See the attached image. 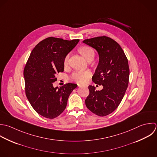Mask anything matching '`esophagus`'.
Instances as JSON below:
<instances>
[{"label":"esophagus","mask_w":157,"mask_h":157,"mask_svg":"<svg viewBox=\"0 0 157 157\" xmlns=\"http://www.w3.org/2000/svg\"><path fill=\"white\" fill-rule=\"evenodd\" d=\"M78 87H87V85H81V84H78Z\"/></svg>","instance_id":"34e87169"}]
</instances>
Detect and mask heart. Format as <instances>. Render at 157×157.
Here are the masks:
<instances>
[{
	"label": "heart",
	"instance_id": "b5f03b06",
	"mask_svg": "<svg viewBox=\"0 0 157 157\" xmlns=\"http://www.w3.org/2000/svg\"><path fill=\"white\" fill-rule=\"evenodd\" d=\"M78 52L87 61H91L93 60L95 56L94 50L87 46H81L78 49ZM69 61V56L67 55L63 59V65L65 67L68 66ZM91 73L90 71H76L71 75V79L76 81L79 83L86 82L89 78L91 76Z\"/></svg>",
	"mask_w": 157,
	"mask_h": 157
}]
</instances>
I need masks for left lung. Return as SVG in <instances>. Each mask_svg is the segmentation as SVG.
Masks as SVG:
<instances>
[{"mask_svg":"<svg viewBox=\"0 0 157 157\" xmlns=\"http://www.w3.org/2000/svg\"><path fill=\"white\" fill-rule=\"evenodd\" d=\"M83 43L95 48L99 54L92 81L103 86L100 91L95 90L94 86H89L86 105L95 114L106 116L117 109L127 90L130 75L128 59L121 46L108 36L86 39Z\"/></svg>","mask_w":157,"mask_h":157,"instance_id":"obj_1","label":"left lung"}]
</instances>
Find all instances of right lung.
<instances>
[{
	"mask_svg": "<svg viewBox=\"0 0 157 157\" xmlns=\"http://www.w3.org/2000/svg\"><path fill=\"white\" fill-rule=\"evenodd\" d=\"M50 36L38 43L32 51L24 69L26 97L34 110L48 119L62 113L68 97L78 86L67 83L58 88L52 83L57 73L64 70L63 59L79 42Z\"/></svg>",
	"mask_w": 157,
	"mask_h": 157,
	"instance_id": "1",
	"label": "right lung"
}]
</instances>
